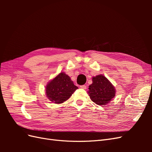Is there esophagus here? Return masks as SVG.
Returning <instances> with one entry per match:
<instances>
[{
  "mask_svg": "<svg viewBox=\"0 0 152 152\" xmlns=\"http://www.w3.org/2000/svg\"><path fill=\"white\" fill-rule=\"evenodd\" d=\"M80 88H82V89H86V86H85V85L80 86Z\"/></svg>",
  "mask_w": 152,
  "mask_h": 152,
  "instance_id": "34e87169",
  "label": "esophagus"
}]
</instances>
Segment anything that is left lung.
Segmentation results:
<instances>
[{
	"label": "left lung",
	"instance_id": "left-lung-1",
	"mask_svg": "<svg viewBox=\"0 0 152 152\" xmlns=\"http://www.w3.org/2000/svg\"><path fill=\"white\" fill-rule=\"evenodd\" d=\"M93 83L87 93L91 99L98 105H106L115 96L116 90L107 77L100 74L92 78Z\"/></svg>",
	"mask_w": 152,
	"mask_h": 152
}]
</instances>
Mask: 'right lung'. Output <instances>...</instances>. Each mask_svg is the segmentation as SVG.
Listing matches in <instances>:
<instances>
[{
  "mask_svg": "<svg viewBox=\"0 0 152 152\" xmlns=\"http://www.w3.org/2000/svg\"><path fill=\"white\" fill-rule=\"evenodd\" d=\"M78 87L65 72L59 73L45 87V94L53 103L61 104L70 98Z\"/></svg>",
  "mask_w": 152,
  "mask_h": 152,
  "instance_id": "1",
  "label": "right lung"
}]
</instances>
